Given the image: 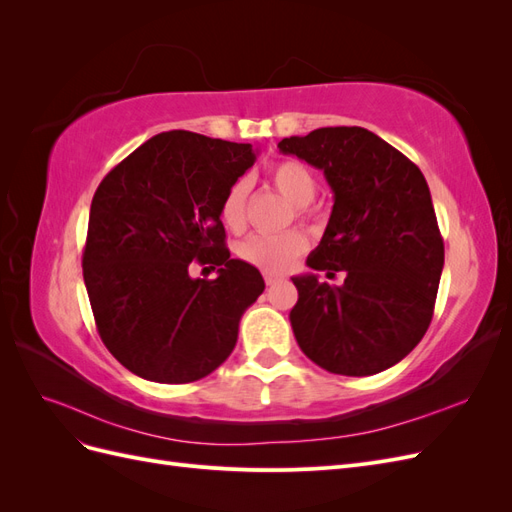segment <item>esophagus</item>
<instances>
[{
  "label": "esophagus",
  "mask_w": 512,
  "mask_h": 512,
  "mask_svg": "<svg viewBox=\"0 0 512 512\" xmlns=\"http://www.w3.org/2000/svg\"><path fill=\"white\" fill-rule=\"evenodd\" d=\"M280 282H282L280 275H269V273L265 275V284L267 286H275V284H280Z\"/></svg>",
  "instance_id": "1"
}]
</instances>
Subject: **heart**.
Listing matches in <instances>:
<instances>
[{
    "label": "heart",
    "instance_id": "heart-1",
    "mask_svg": "<svg viewBox=\"0 0 512 512\" xmlns=\"http://www.w3.org/2000/svg\"><path fill=\"white\" fill-rule=\"evenodd\" d=\"M267 177L273 188L294 205V211L301 220L312 218L314 209L309 207V200L316 194V177L312 175V170L297 160H277L269 166ZM220 218L232 232H241L245 228L247 183L243 179L235 181L226 190L220 203ZM305 250L307 237L303 232L286 230L280 235H254L241 241L237 245V256L262 273L282 275Z\"/></svg>",
    "mask_w": 512,
    "mask_h": 512
}]
</instances>
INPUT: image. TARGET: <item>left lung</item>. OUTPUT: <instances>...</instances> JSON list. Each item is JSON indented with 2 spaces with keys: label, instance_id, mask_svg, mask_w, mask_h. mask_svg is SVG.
I'll return each instance as SVG.
<instances>
[{
  "label": "left lung",
  "instance_id": "obj_1",
  "mask_svg": "<svg viewBox=\"0 0 512 512\" xmlns=\"http://www.w3.org/2000/svg\"><path fill=\"white\" fill-rule=\"evenodd\" d=\"M320 168L335 194L331 220L307 267L344 271V286L292 277L290 324L322 369L371 376L421 342L433 318L444 241L427 181L414 162L359 126L318 128L277 145Z\"/></svg>",
  "mask_w": 512,
  "mask_h": 512
}]
</instances>
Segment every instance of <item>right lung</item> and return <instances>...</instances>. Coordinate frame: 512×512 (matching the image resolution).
<instances>
[{
    "instance_id": "add662e5",
    "label": "right lung",
    "mask_w": 512,
    "mask_h": 512,
    "mask_svg": "<svg viewBox=\"0 0 512 512\" xmlns=\"http://www.w3.org/2000/svg\"><path fill=\"white\" fill-rule=\"evenodd\" d=\"M254 160L252 145L173 130L149 138L98 185L83 277L100 339L132 374L196 382L235 348L239 320L265 280L230 258L220 203ZM196 264L219 277L192 278Z\"/></svg>"
}]
</instances>
